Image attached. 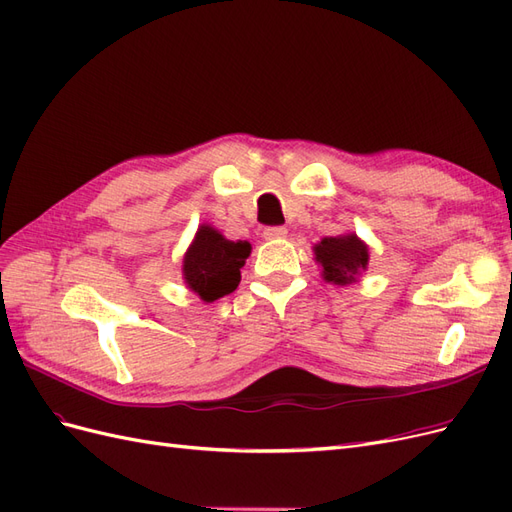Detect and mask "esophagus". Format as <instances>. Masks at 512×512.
Here are the masks:
<instances>
[{"label": "esophagus", "instance_id": "esophagus-1", "mask_svg": "<svg viewBox=\"0 0 512 512\" xmlns=\"http://www.w3.org/2000/svg\"><path fill=\"white\" fill-rule=\"evenodd\" d=\"M262 235H265V239H284L288 235V230L284 226H267Z\"/></svg>", "mask_w": 512, "mask_h": 512}]
</instances>
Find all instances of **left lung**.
<instances>
[{
    "label": "left lung",
    "mask_w": 512,
    "mask_h": 512,
    "mask_svg": "<svg viewBox=\"0 0 512 512\" xmlns=\"http://www.w3.org/2000/svg\"><path fill=\"white\" fill-rule=\"evenodd\" d=\"M316 262L322 267V277L331 284L346 286L356 282L361 271L367 269L369 247L356 235L324 237L314 245Z\"/></svg>",
    "instance_id": "left-lung-1"
}]
</instances>
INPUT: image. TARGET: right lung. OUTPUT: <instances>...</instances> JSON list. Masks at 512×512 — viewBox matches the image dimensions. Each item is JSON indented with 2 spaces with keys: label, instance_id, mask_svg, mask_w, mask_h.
Masks as SVG:
<instances>
[{
  "label": "right lung",
  "instance_id": "add662e5",
  "mask_svg": "<svg viewBox=\"0 0 512 512\" xmlns=\"http://www.w3.org/2000/svg\"><path fill=\"white\" fill-rule=\"evenodd\" d=\"M250 252L247 241H228L222 232L203 224L183 256V280L205 303L218 301L239 286Z\"/></svg>",
  "mask_w": 512,
  "mask_h": 512
}]
</instances>
